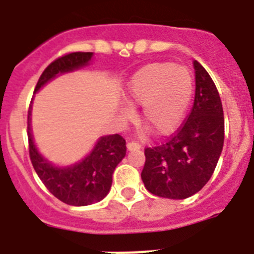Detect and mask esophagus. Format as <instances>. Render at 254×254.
Instances as JSON below:
<instances>
[{
	"mask_svg": "<svg viewBox=\"0 0 254 254\" xmlns=\"http://www.w3.org/2000/svg\"><path fill=\"white\" fill-rule=\"evenodd\" d=\"M127 147L129 151H134V150H139V148H142V144L138 143V142H127Z\"/></svg>",
	"mask_w": 254,
	"mask_h": 254,
	"instance_id": "obj_1",
	"label": "esophagus"
}]
</instances>
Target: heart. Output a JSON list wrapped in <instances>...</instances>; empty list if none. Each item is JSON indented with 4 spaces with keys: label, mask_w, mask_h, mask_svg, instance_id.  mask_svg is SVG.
<instances>
[{
    "label": "heart",
    "mask_w": 254,
    "mask_h": 254,
    "mask_svg": "<svg viewBox=\"0 0 254 254\" xmlns=\"http://www.w3.org/2000/svg\"><path fill=\"white\" fill-rule=\"evenodd\" d=\"M193 94V77L186 67L170 62H156L140 68L129 85V99L142 106V121L157 135L177 130ZM131 119V108L123 111Z\"/></svg>",
    "instance_id": "b5f03b06"
}]
</instances>
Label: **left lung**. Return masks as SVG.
<instances>
[{
  "label": "left lung",
  "mask_w": 254,
  "mask_h": 254,
  "mask_svg": "<svg viewBox=\"0 0 254 254\" xmlns=\"http://www.w3.org/2000/svg\"><path fill=\"white\" fill-rule=\"evenodd\" d=\"M195 99L185 123L164 143L144 148L140 173L147 191L168 199H186L210 180L222 152L225 119L218 90L197 61Z\"/></svg>",
  "instance_id": "1"
}]
</instances>
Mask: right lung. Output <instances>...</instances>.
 Returning <instances> with one entry per match:
<instances>
[{
    "instance_id": "obj_1",
    "label": "right lung",
    "mask_w": 254,
    "mask_h": 254,
    "mask_svg": "<svg viewBox=\"0 0 254 254\" xmlns=\"http://www.w3.org/2000/svg\"><path fill=\"white\" fill-rule=\"evenodd\" d=\"M93 53L74 51L62 55L51 62L40 76L36 85L37 91L58 73L73 71L86 65ZM31 107L28 110V148L29 157L36 173L53 195L68 205L82 206L98 203L107 195L112 185V173L117 164L127 153V142L120 134L102 137L95 144L94 150L81 163L69 168H55L37 152L31 127Z\"/></svg>"
}]
</instances>
